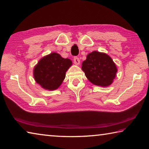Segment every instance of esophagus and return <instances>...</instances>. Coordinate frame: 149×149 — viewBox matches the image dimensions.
<instances>
[{"mask_svg":"<svg viewBox=\"0 0 149 149\" xmlns=\"http://www.w3.org/2000/svg\"><path fill=\"white\" fill-rule=\"evenodd\" d=\"M74 62L75 64H76V65H79L80 60H79V58H78V57H74Z\"/></svg>","mask_w":149,"mask_h":149,"instance_id":"esophagus-1","label":"esophagus"}]
</instances>
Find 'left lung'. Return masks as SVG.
I'll use <instances>...</instances> for the list:
<instances>
[{
  "label": "left lung",
  "instance_id": "left-lung-1",
  "mask_svg": "<svg viewBox=\"0 0 149 149\" xmlns=\"http://www.w3.org/2000/svg\"><path fill=\"white\" fill-rule=\"evenodd\" d=\"M81 69L89 81L103 87L111 85L117 76V68L112 58L106 53L96 51L88 54Z\"/></svg>",
  "mask_w": 149,
  "mask_h": 149
}]
</instances>
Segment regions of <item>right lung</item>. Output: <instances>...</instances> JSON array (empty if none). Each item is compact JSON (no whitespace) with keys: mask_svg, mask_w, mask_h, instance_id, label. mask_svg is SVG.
I'll return each mask as SVG.
<instances>
[{"mask_svg":"<svg viewBox=\"0 0 149 149\" xmlns=\"http://www.w3.org/2000/svg\"><path fill=\"white\" fill-rule=\"evenodd\" d=\"M72 65L70 59L63 58L58 53H51L42 57L34 66V80L45 90H56L65 79L66 72Z\"/></svg>","mask_w":149,"mask_h":149,"instance_id":"right-lung-1","label":"right lung"}]
</instances>
